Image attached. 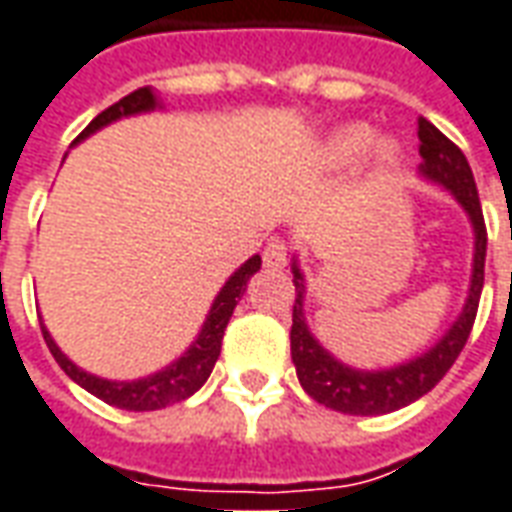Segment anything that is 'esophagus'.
<instances>
[{
    "mask_svg": "<svg viewBox=\"0 0 512 512\" xmlns=\"http://www.w3.org/2000/svg\"><path fill=\"white\" fill-rule=\"evenodd\" d=\"M263 266L271 268V271H282V268L288 266V249L280 241H274V244L266 246V252H263Z\"/></svg>",
    "mask_w": 512,
    "mask_h": 512,
    "instance_id": "34e87169",
    "label": "esophagus"
}]
</instances>
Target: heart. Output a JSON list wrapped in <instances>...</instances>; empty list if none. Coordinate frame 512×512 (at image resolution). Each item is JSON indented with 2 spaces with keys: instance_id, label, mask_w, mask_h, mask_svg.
Instances as JSON below:
<instances>
[{
  "instance_id": "b5f03b06",
  "label": "heart",
  "mask_w": 512,
  "mask_h": 512,
  "mask_svg": "<svg viewBox=\"0 0 512 512\" xmlns=\"http://www.w3.org/2000/svg\"><path fill=\"white\" fill-rule=\"evenodd\" d=\"M368 152V160L380 169H391L402 157V144L393 135L374 138V130L366 121H349L324 135L318 144L316 160L324 169H346Z\"/></svg>"
}]
</instances>
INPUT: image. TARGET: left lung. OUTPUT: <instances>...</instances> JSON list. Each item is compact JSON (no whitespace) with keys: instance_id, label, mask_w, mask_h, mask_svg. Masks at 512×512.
I'll return each instance as SVG.
<instances>
[{"instance_id":"obj_1","label":"left lung","mask_w":512,"mask_h":512,"mask_svg":"<svg viewBox=\"0 0 512 512\" xmlns=\"http://www.w3.org/2000/svg\"><path fill=\"white\" fill-rule=\"evenodd\" d=\"M418 177L441 185L443 191L455 196V202L466 210L474 232V257H471V280H468L466 305L457 313L438 341L427 352L410 357L405 363L388 368H357L343 363L324 349L310 330L305 318L307 280L299 268V257L293 255L291 271L296 285V302H293V327H291V357L296 366L299 385L307 396H313L318 405L349 413V416H382L430 393L443 374L452 368L457 355L463 352L468 332L474 327L477 307H480L482 280H485V249H488V232L482 221L480 196L474 185V174L468 166L466 155L457 149L435 124L418 119Z\"/></svg>"}]
</instances>
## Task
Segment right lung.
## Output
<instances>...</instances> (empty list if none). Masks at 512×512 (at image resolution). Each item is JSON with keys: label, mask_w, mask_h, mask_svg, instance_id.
Instances as JSON below:
<instances>
[{"label": "right lung", "mask_w": 512, "mask_h": 512, "mask_svg": "<svg viewBox=\"0 0 512 512\" xmlns=\"http://www.w3.org/2000/svg\"><path fill=\"white\" fill-rule=\"evenodd\" d=\"M152 110H163V99L152 91V88H138L130 96L119 99L116 105H110L102 110L85 130L77 135L74 146L91 138L94 132H99L107 124L119 119H130V116H141V113H152ZM260 255H252L246 263L232 271L227 282L221 285V291L216 293L213 305L207 310L205 324L196 335L191 346L182 352L177 360H171L169 366L160 368L155 374H146L138 380H105V377H96L91 371L80 368L74 360L63 355V349L57 346L55 338L49 335L46 324H41L44 332V341L49 346V352L57 360V366L69 374L71 380L77 382L80 388L88 393H94L96 399H102L107 405L121 407V410H135V413H144V410H160V407H169L174 402H182L188 396H194L210 377V371L216 366V360L221 355V338L224 330L230 324L232 310L241 302V296L246 293V282L255 277L260 271Z\"/></svg>", "instance_id": "1"}]
</instances>
